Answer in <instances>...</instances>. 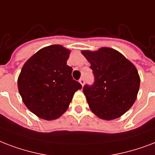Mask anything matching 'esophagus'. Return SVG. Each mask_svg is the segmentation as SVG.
<instances>
[{"mask_svg":"<svg viewBox=\"0 0 155 155\" xmlns=\"http://www.w3.org/2000/svg\"><path fill=\"white\" fill-rule=\"evenodd\" d=\"M79 82L81 84V86H83L84 84H85V79H84L83 78H81L80 80H79Z\"/></svg>","mask_w":155,"mask_h":155,"instance_id":"obj_1","label":"esophagus"}]
</instances>
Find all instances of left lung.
<instances>
[{
    "label": "left lung",
    "instance_id": "left-lung-1",
    "mask_svg": "<svg viewBox=\"0 0 155 155\" xmlns=\"http://www.w3.org/2000/svg\"><path fill=\"white\" fill-rule=\"evenodd\" d=\"M91 63L94 83L86 84L84 94L90 108L99 118L120 117L136 100L140 86L137 70L119 51L103 48L97 51H82Z\"/></svg>",
    "mask_w": 155,
    "mask_h": 155
}]
</instances>
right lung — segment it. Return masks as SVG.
Instances as JSON below:
<instances>
[{"label":"right lung","instance_id":"1","mask_svg":"<svg viewBox=\"0 0 155 155\" xmlns=\"http://www.w3.org/2000/svg\"><path fill=\"white\" fill-rule=\"evenodd\" d=\"M69 51L51 45L37 51L26 61L18 80L20 95L27 108L39 118H59L69 106L81 85L67 65Z\"/></svg>","mask_w":155,"mask_h":155}]
</instances>
